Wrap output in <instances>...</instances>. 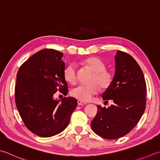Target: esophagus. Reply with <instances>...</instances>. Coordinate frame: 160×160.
<instances>
[{
	"label": "esophagus",
	"instance_id": "obj_1",
	"mask_svg": "<svg viewBox=\"0 0 160 160\" xmlns=\"http://www.w3.org/2000/svg\"><path fill=\"white\" fill-rule=\"evenodd\" d=\"M77 103H78V105L79 106H83V105H86V102H83V101H81V100H79L77 102Z\"/></svg>",
	"mask_w": 160,
	"mask_h": 160
}]
</instances>
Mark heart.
<instances>
[{
  "instance_id": "obj_1",
  "label": "heart",
  "mask_w": 160,
  "mask_h": 160,
  "mask_svg": "<svg viewBox=\"0 0 160 160\" xmlns=\"http://www.w3.org/2000/svg\"><path fill=\"white\" fill-rule=\"evenodd\" d=\"M83 64L92 70L93 74L90 78L89 85H78L71 90V95L74 98L81 101H89L92 96L99 92V86L102 88H108L111 84L113 79V74L106 70L105 63L96 57L87 58L83 61ZM64 78L66 81L72 84L77 81V69L74 64H70L65 68L63 72Z\"/></svg>"
}]
</instances>
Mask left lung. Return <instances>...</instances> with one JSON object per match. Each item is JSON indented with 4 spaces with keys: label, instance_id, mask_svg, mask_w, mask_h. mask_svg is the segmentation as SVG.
Masks as SVG:
<instances>
[{
    "label": "left lung",
    "instance_id": "obj_1",
    "mask_svg": "<svg viewBox=\"0 0 160 160\" xmlns=\"http://www.w3.org/2000/svg\"><path fill=\"white\" fill-rule=\"evenodd\" d=\"M115 73L110 86L102 94L106 102L113 104L106 108L97 106L91 122L93 131L108 139H115L128 133L141 119L146 108V84L137 61L124 52L115 57Z\"/></svg>",
    "mask_w": 160,
    "mask_h": 160
}]
</instances>
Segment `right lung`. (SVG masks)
<instances>
[{"mask_svg": "<svg viewBox=\"0 0 160 160\" xmlns=\"http://www.w3.org/2000/svg\"><path fill=\"white\" fill-rule=\"evenodd\" d=\"M63 54L44 49L22 63L16 75L15 102L22 122L34 134L42 138L56 135L68 126L77 101L73 97L54 98L59 90L66 95Z\"/></svg>", "mask_w": 160, "mask_h": 160, "instance_id": "add662e5", "label": "right lung"}]
</instances>
